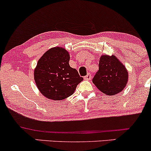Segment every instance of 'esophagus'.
<instances>
[{"mask_svg": "<svg viewBox=\"0 0 151 151\" xmlns=\"http://www.w3.org/2000/svg\"><path fill=\"white\" fill-rule=\"evenodd\" d=\"M84 79H87V80H90L91 79V74L90 73H88V74H87V75L85 76V77H84Z\"/></svg>", "mask_w": 151, "mask_h": 151, "instance_id": "obj_1", "label": "esophagus"}]
</instances>
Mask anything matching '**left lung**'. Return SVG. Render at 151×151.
<instances>
[{"label": "left lung", "mask_w": 151, "mask_h": 151, "mask_svg": "<svg viewBox=\"0 0 151 151\" xmlns=\"http://www.w3.org/2000/svg\"><path fill=\"white\" fill-rule=\"evenodd\" d=\"M128 73L125 66L115 56H102L99 62V70L92 79L100 92L107 95H115L125 87Z\"/></svg>", "instance_id": "1"}]
</instances>
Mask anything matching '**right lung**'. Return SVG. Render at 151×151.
Here are the masks:
<instances>
[{
  "label": "right lung",
  "mask_w": 151,
  "mask_h": 151,
  "mask_svg": "<svg viewBox=\"0 0 151 151\" xmlns=\"http://www.w3.org/2000/svg\"><path fill=\"white\" fill-rule=\"evenodd\" d=\"M69 52L62 47L50 49L41 57L34 79L41 93L48 99L62 100L74 93L83 80L77 69L69 66Z\"/></svg>",
  "instance_id": "1"
}]
</instances>
